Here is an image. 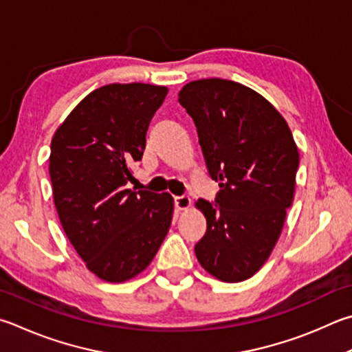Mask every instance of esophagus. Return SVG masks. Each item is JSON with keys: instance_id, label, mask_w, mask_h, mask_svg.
<instances>
[{"instance_id": "34e87169", "label": "esophagus", "mask_w": 352, "mask_h": 352, "mask_svg": "<svg viewBox=\"0 0 352 352\" xmlns=\"http://www.w3.org/2000/svg\"><path fill=\"white\" fill-rule=\"evenodd\" d=\"M175 206L180 210H186L190 208V198L188 195H182V197H175Z\"/></svg>"}]
</instances>
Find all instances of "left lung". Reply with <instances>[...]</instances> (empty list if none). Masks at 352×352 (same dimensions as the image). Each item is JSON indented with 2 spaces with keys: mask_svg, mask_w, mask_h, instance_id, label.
Instances as JSON below:
<instances>
[{
  "mask_svg": "<svg viewBox=\"0 0 352 352\" xmlns=\"http://www.w3.org/2000/svg\"><path fill=\"white\" fill-rule=\"evenodd\" d=\"M178 101L197 126L220 192L197 200L206 234L195 245L204 271L226 283L251 278L270 258L296 190L298 149L289 126L260 94L231 80L190 81Z\"/></svg>",
  "mask_w": 352,
  "mask_h": 352,
  "instance_id": "1",
  "label": "left lung"
}]
</instances>
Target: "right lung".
<instances>
[{
  "label": "right lung",
  "mask_w": 352,
  "mask_h": 352,
  "mask_svg": "<svg viewBox=\"0 0 352 352\" xmlns=\"http://www.w3.org/2000/svg\"><path fill=\"white\" fill-rule=\"evenodd\" d=\"M168 87L129 82L95 89L56 129L49 174L69 241L86 267L111 283L149 266L174 215L170 194L126 189Z\"/></svg>",
  "instance_id": "add662e5"
}]
</instances>
